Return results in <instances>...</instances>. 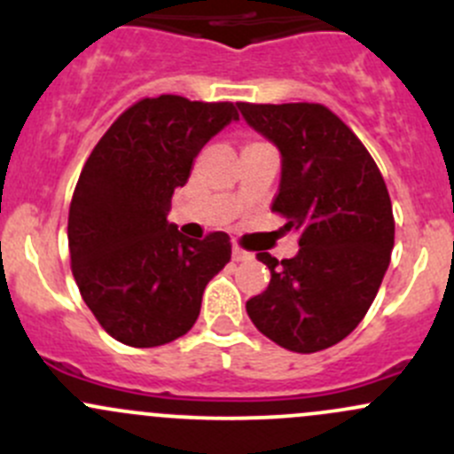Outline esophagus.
Segmentation results:
<instances>
[{"label":"esophagus","instance_id":"esophagus-1","mask_svg":"<svg viewBox=\"0 0 454 454\" xmlns=\"http://www.w3.org/2000/svg\"><path fill=\"white\" fill-rule=\"evenodd\" d=\"M232 259H235V261H248V259H253V256L246 253V250H241V248H237V246H232Z\"/></svg>","mask_w":454,"mask_h":454}]
</instances>
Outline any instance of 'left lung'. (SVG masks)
<instances>
[{
  "label": "left lung",
  "instance_id": "8db88e82",
  "mask_svg": "<svg viewBox=\"0 0 454 454\" xmlns=\"http://www.w3.org/2000/svg\"><path fill=\"white\" fill-rule=\"evenodd\" d=\"M256 134L281 153L274 213L299 232V253L268 265L270 286L246 303L263 336L314 354L349 336L380 290L395 237L391 198L354 131L316 103H237Z\"/></svg>",
  "mask_w": 454,
  "mask_h": 454
}]
</instances>
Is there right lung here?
<instances>
[{"label":"right lung","instance_id":"obj_1","mask_svg":"<svg viewBox=\"0 0 454 454\" xmlns=\"http://www.w3.org/2000/svg\"><path fill=\"white\" fill-rule=\"evenodd\" d=\"M232 121V103L145 98L87 158L67 219L72 274L87 308L122 345L184 336L208 281L231 261L226 232L191 239L167 217L201 146Z\"/></svg>","mask_w":454,"mask_h":454}]
</instances>
